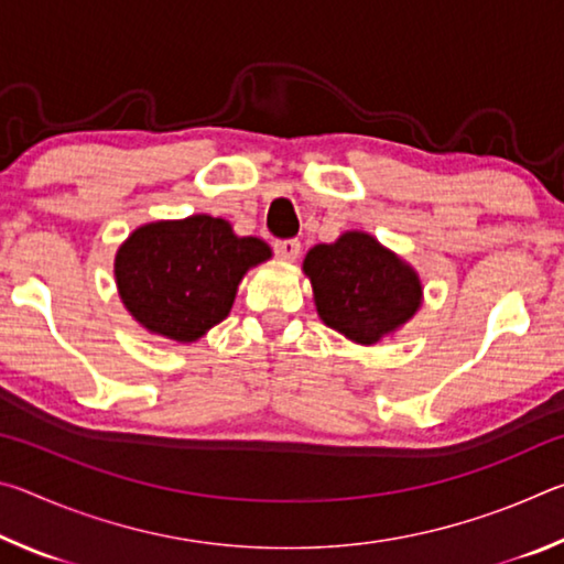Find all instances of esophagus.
Returning <instances> with one entry per match:
<instances>
[{
	"label": "esophagus",
	"mask_w": 564,
	"mask_h": 564,
	"mask_svg": "<svg viewBox=\"0 0 564 564\" xmlns=\"http://www.w3.org/2000/svg\"><path fill=\"white\" fill-rule=\"evenodd\" d=\"M273 248H275V256L289 263H293L301 256V241H295V238H291V241H275Z\"/></svg>",
	"instance_id": "1"
}]
</instances>
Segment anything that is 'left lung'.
<instances>
[{
    "instance_id": "8db88e82",
    "label": "left lung",
    "mask_w": 564,
    "mask_h": 564,
    "mask_svg": "<svg viewBox=\"0 0 564 564\" xmlns=\"http://www.w3.org/2000/svg\"><path fill=\"white\" fill-rule=\"evenodd\" d=\"M318 318L358 346L395 336L423 305V281L376 236L346 231L303 259Z\"/></svg>"
}]
</instances>
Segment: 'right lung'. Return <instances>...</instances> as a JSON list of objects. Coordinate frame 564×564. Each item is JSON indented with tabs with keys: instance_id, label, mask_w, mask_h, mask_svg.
I'll return each mask as SVG.
<instances>
[{
	"instance_id": "right-lung-1",
	"label": "right lung",
	"mask_w": 564,
	"mask_h": 564,
	"mask_svg": "<svg viewBox=\"0 0 564 564\" xmlns=\"http://www.w3.org/2000/svg\"><path fill=\"white\" fill-rule=\"evenodd\" d=\"M273 256L226 218L194 214L133 228L113 256V279L129 316L151 336L196 343L234 308L243 275Z\"/></svg>"
}]
</instances>
